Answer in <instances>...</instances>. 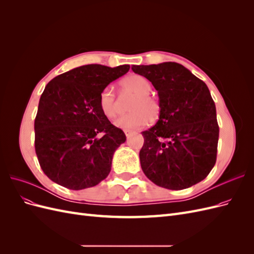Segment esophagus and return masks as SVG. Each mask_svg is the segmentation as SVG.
Instances as JSON below:
<instances>
[{
	"label": "esophagus",
	"mask_w": 254,
	"mask_h": 254,
	"mask_svg": "<svg viewBox=\"0 0 254 254\" xmlns=\"http://www.w3.org/2000/svg\"><path fill=\"white\" fill-rule=\"evenodd\" d=\"M124 132H125V134H126L127 137H130V136H131V135L134 133V131H132V130H128V129H125Z\"/></svg>",
	"instance_id": "34e87169"
}]
</instances>
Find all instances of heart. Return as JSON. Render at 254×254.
<instances>
[{"instance_id": "obj_1", "label": "heart", "mask_w": 254, "mask_h": 254, "mask_svg": "<svg viewBox=\"0 0 254 254\" xmlns=\"http://www.w3.org/2000/svg\"><path fill=\"white\" fill-rule=\"evenodd\" d=\"M123 90L132 92L136 98L129 107V112L121 117L115 125L123 129L134 130L144 128L151 120H155L159 114V105L149 93L151 84L142 75H130L121 81ZM98 106L107 119L113 120L119 114V102L111 88H105L98 98Z\"/></svg>"}]
</instances>
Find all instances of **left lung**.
<instances>
[{
	"mask_svg": "<svg viewBox=\"0 0 254 254\" xmlns=\"http://www.w3.org/2000/svg\"><path fill=\"white\" fill-rule=\"evenodd\" d=\"M159 95L157 124L142 132L141 167L157 186L179 190L200 182L216 162L219 127L206 84L176 63L132 65Z\"/></svg>",
	"mask_w": 254,
	"mask_h": 254,
	"instance_id": "1",
	"label": "left lung"
}]
</instances>
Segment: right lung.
<instances>
[{"mask_svg": "<svg viewBox=\"0 0 254 254\" xmlns=\"http://www.w3.org/2000/svg\"><path fill=\"white\" fill-rule=\"evenodd\" d=\"M129 68L87 64L47 84L35 119V150L52 181L78 190L95 187L109 175L113 153L126 135L102 113L98 98Z\"/></svg>", "mask_w": 254, "mask_h": 254, "instance_id": "obj_1", "label": "right lung"}]
</instances>
